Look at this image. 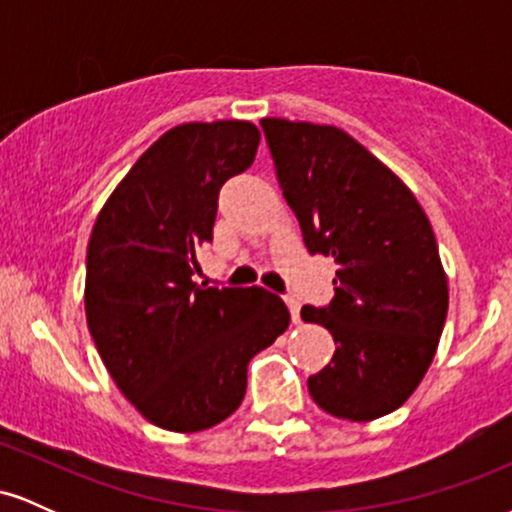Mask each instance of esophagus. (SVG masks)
Masks as SVG:
<instances>
[{"instance_id": "obj_1", "label": "esophagus", "mask_w": 512, "mask_h": 512, "mask_svg": "<svg viewBox=\"0 0 512 512\" xmlns=\"http://www.w3.org/2000/svg\"><path fill=\"white\" fill-rule=\"evenodd\" d=\"M284 301H286V305H289V310H291V320H293V322L301 320V303H298V298L286 296Z\"/></svg>"}]
</instances>
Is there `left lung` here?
<instances>
[{"label": "left lung", "instance_id": "8db88e82", "mask_svg": "<svg viewBox=\"0 0 512 512\" xmlns=\"http://www.w3.org/2000/svg\"><path fill=\"white\" fill-rule=\"evenodd\" d=\"M260 125L305 248L339 267L332 303L301 310L337 344L308 378L310 397L337 419H380L424 380L448 315L431 223L409 187L344 129L281 117Z\"/></svg>", "mask_w": 512, "mask_h": 512}]
</instances>
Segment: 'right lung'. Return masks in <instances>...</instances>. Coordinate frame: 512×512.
I'll return each mask as SVG.
<instances>
[{"label": "right lung", "mask_w": 512, "mask_h": 512, "mask_svg": "<svg viewBox=\"0 0 512 512\" xmlns=\"http://www.w3.org/2000/svg\"><path fill=\"white\" fill-rule=\"evenodd\" d=\"M260 129L243 120L168 129L129 168L93 223L86 322L115 385L144 419L197 433L240 407L248 363L289 327L274 293L199 286L221 185L252 166Z\"/></svg>", "instance_id": "obj_1"}]
</instances>
